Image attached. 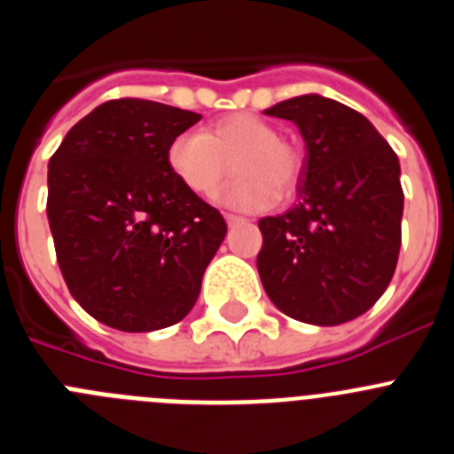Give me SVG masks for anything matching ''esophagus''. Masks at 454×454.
Instances as JSON below:
<instances>
[{"mask_svg":"<svg viewBox=\"0 0 454 454\" xmlns=\"http://www.w3.org/2000/svg\"><path fill=\"white\" fill-rule=\"evenodd\" d=\"M224 220H227V224H230V227H234V224H240V223H246V220L240 218V215H231V214L224 215Z\"/></svg>","mask_w":454,"mask_h":454,"instance_id":"esophagus-1","label":"esophagus"}]
</instances>
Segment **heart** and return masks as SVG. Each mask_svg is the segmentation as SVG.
I'll return each mask as SVG.
<instances>
[{
    "mask_svg": "<svg viewBox=\"0 0 454 454\" xmlns=\"http://www.w3.org/2000/svg\"><path fill=\"white\" fill-rule=\"evenodd\" d=\"M239 175L220 195V202L239 211H266L279 200V188L291 191L298 182L300 159L279 140L270 124L252 114L220 118L204 134L186 131L170 140L168 168L186 191L208 198L224 179V161Z\"/></svg>",
    "mask_w": 454,
    "mask_h": 454,
    "instance_id": "heart-1",
    "label": "heart"
}]
</instances>
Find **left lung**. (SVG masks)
I'll use <instances>...</instances> for the list:
<instances>
[{"label": "left lung", "mask_w": 454, "mask_h": 454, "mask_svg": "<svg viewBox=\"0 0 454 454\" xmlns=\"http://www.w3.org/2000/svg\"><path fill=\"white\" fill-rule=\"evenodd\" d=\"M304 140L298 204L259 220L256 268L279 311L340 325L382 298L400 252L404 195L395 152L355 108L316 92L263 111Z\"/></svg>", "instance_id": "8db88e82"}]
</instances>
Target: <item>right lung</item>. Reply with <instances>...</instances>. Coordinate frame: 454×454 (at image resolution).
<instances>
[{"mask_svg":"<svg viewBox=\"0 0 454 454\" xmlns=\"http://www.w3.org/2000/svg\"><path fill=\"white\" fill-rule=\"evenodd\" d=\"M200 118L150 99H111L50 159L47 220L63 279L114 330L179 323L227 234L223 215L168 168L170 140Z\"/></svg>","mask_w":454,"mask_h":454,"instance_id":"1","label":"right lung"}]
</instances>
